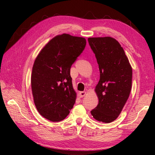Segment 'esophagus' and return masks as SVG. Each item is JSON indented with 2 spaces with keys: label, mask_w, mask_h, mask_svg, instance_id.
Here are the masks:
<instances>
[{
  "label": "esophagus",
  "mask_w": 155,
  "mask_h": 155,
  "mask_svg": "<svg viewBox=\"0 0 155 155\" xmlns=\"http://www.w3.org/2000/svg\"><path fill=\"white\" fill-rule=\"evenodd\" d=\"M86 94H87V92L86 91H80L79 92V96L81 97V98H83V97L85 96L86 95Z\"/></svg>",
  "instance_id": "esophagus-1"
}]
</instances>
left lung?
<instances>
[{"label": "left lung", "mask_w": 155, "mask_h": 155, "mask_svg": "<svg viewBox=\"0 0 155 155\" xmlns=\"http://www.w3.org/2000/svg\"><path fill=\"white\" fill-rule=\"evenodd\" d=\"M100 70L95 88L98 104L91 114L99 122L110 123L117 118L129 97L132 68L124 49L111 37L89 38Z\"/></svg>", "instance_id": "8db88e82"}]
</instances>
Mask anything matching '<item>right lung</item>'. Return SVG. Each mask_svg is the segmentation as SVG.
Instances as JSON below:
<instances>
[{
    "mask_svg": "<svg viewBox=\"0 0 155 155\" xmlns=\"http://www.w3.org/2000/svg\"><path fill=\"white\" fill-rule=\"evenodd\" d=\"M85 45L84 38L58 35L43 47L34 61L31 79L34 103L50 121H61L74 106L77 93L70 68Z\"/></svg>",
    "mask_w": 155,
    "mask_h": 155,
    "instance_id": "add662e5",
    "label": "right lung"
}]
</instances>
